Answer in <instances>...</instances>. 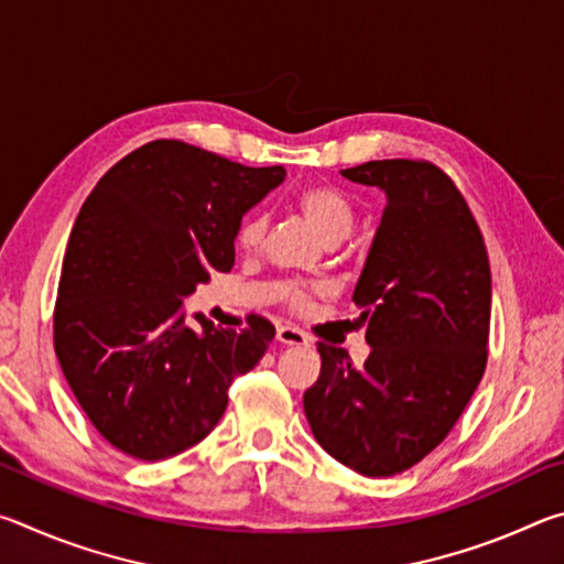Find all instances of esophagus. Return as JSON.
Returning <instances> with one entry per match:
<instances>
[{"label": "esophagus", "mask_w": 564, "mask_h": 564, "mask_svg": "<svg viewBox=\"0 0 564 564\" xmlns=\"http://www.w3.org/2000/svg\"><path fill=\"white\" fill-rule=\"evenodd\" d=\"M275 338H279V343H283V346H308L311 343L303 330L293 328V326H281L279 330H275Z\"/></svg>", "instance_id": "obj_1"}]
</instances>
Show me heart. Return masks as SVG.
Listing matches in <instances>:
<instances>
[{"label": "heart", "instance_id": "b5f03b06", "mask_svg": "<svg viewBox=\"0 0 564 564\" xmlns=\"http://www.w3.org/2000/svg\"><path fill=\"white\" fill-rule=\"evenodd\" d=\"M295 204H299L305 221L313 226V231H316L326 243H338L340 238H346L350 234L352 224H356V212H352V204L346 196V191L333 184H313L308 188H303L301 194L295 196ZM265 226H269V218H265L263 212L248 214L236 231L238 251L248 256L259 253L263 248ZM283 295L285 303L293 305V308H301V305L308 301V293H305L301 285L293 283L285 285Z\"/></svg>", "mask_w": 564, "mask_h": 564}]
</instances>
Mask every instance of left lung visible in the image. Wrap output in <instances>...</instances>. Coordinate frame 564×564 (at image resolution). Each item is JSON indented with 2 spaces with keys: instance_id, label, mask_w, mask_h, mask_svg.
Masks as SVG:
<instances>
[{
  "instance_id": "left-lung-1",
  "label": "left lung",
  "mask_w": 564,
  "mask_h": 564,
  "mask_svg": "<svg viewBox=\"0 0 564 564\" xmlns=\"http://www.w3.org/2000/svg\"><path fill=\"white\" fill-rule=\"evenodd\" d=\"M386 194L352 303L370 356L318 346L321 376L303 410L323 451L368 477L403 473L453 431L488 362L490 261L451 176L427 161L343 169Z\"/></svg>"
}]
</instances>
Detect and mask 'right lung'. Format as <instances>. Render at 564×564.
Segmentation results:
<instances>
[{
    "instance_id": "right-lung-1",
    "label": "right lung",
    "mask_w": 564,
    "mask_h": 564,
    "mask_svg": "<svg viewBox=\"0 0 564 564\" xmlns=\"http://www.w3.org/2000/svg\"><path fill=\"white\" fill-rule=\"evenodd\" d=\"M283 166L251 169L159 139L99 178L66 246L54 311V350L94 427L139 460L202 443L221 420L228 388L263 358L275 328L248 316L216 328L184 299L228 273L241 218Z\"/></svg>"
}]
</instances>
